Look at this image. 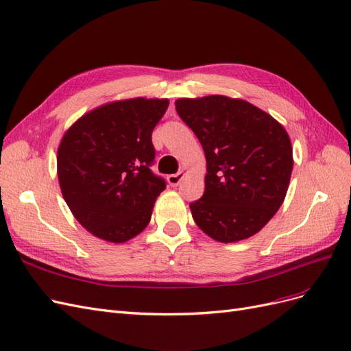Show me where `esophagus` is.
Masks as SVG:
<instances>
[{"label":"esophagus","mask_w":351,"mask_h":351,"mask_svg":"<svg viewBox=\"0 0 351 351\" xmlns=\"http://www.w3.org/2000/svg\"><path fill=\"white\" fill-rule=\"evenodd\" d=\"M183 178H184V173L183 171H178L177 174H171V176L167 177L168 184L173 186V187H176V186H178L180 183H182Z\"/></svg>","instance_id":"obj_1"}]
</instances>
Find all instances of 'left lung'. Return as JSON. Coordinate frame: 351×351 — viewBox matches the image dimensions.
<instances>
[{
	"label": "left lung",
	"instance_id": "1",
	"mask_svg": "<svg viewBox=\"0 0 351 351\" xmlns=\"http://www.w3.org/2000/svg\"><path fill=\"white\" fill-rule=\"evenodd\" d=\"M205 151V193L190 204L197 227L221 243L256 234L282 205L293 171L284 127L243 99L222 95L176 101Z\"/></svg>",
	"mask_w": 351,
	"mask_h": 351
}]
</instances>
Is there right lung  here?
<instances>
[{
	"instance_id": "right-lung-1",
	"label": "right lung",
	"mask_w": 351,
	"mask_h": 351,
	"mask_svg": "<svg viewBox=\"0 0 351 351\" xmlns=\"http://www.w3.org/2000/svg\"><path fill=\"white\" fill-rule=\"evenodd\" d=\"M168 99L134 98L84 114L64 133L57 171L62 197L95 237L124 243L149 224L165 180L151 169L152 130Z\"/></svg>"
}]
</instances>
